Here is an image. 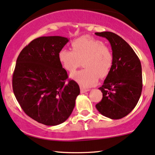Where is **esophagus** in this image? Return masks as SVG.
I'll use <instances>...</instances> for the list:
<instances>
[{
  "instance_id": "1",
  "label": "esophagus",
  "mask_w": 155,
  "mask_h": 155,
  "mask_svg": "<svg viewBox=\"0 0 155 155\" xmlns=\"http://www.w3.org/2000/svg\"><path fill=\"white\" fill-rule=\"evenodd\" d=\"M87 91H89V89H85V88H83V87H81V93H84L85 92H87Z\"/></svg>"
}]
</instances>
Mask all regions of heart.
Segmentation results:
<instances>
[{"label": "heart", "instance_id": "1", "mask_svg": "<svg viewBox=\"0 0 155 155\" xmlns=\"http://www.w3.org/2000/svg\"><path fill=\"white\" fill-rule=\"evenodd\" d=\"M71 47L72 51L61 49L58 59L62 68L69 72H74L84 60L85 68L71 74L82 87L93 86L98 83L100 76L108 75L113 64V54L101 40L83 36L72 41Z\"/></svg>", "mask_w": 155, "mask_h": 155}]
</instances>
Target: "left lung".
<instances>
[{
	"label": "left lung",
	"instance_id": "obj_1",
	"mask_svg": "<svg viewBox=\"0 0 155 155\" xmlns=\"http://www.w3.org/2000/svg\"><path fill=\"white\" fill-rule=\"evenodd\" d=\"M95 34L106 38L113 51L112 67L99 87L102 100L95 107L103 116L119 119L135 108L142 94V65L133 49L121 37L110 31Z\"/></svg>",
	"mask_w": 155,
	"mask_h": 155
}]
</instances>
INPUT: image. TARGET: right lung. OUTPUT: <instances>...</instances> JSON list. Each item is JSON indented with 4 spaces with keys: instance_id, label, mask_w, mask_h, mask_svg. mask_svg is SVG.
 I'll return each mask as SVG.
<instances>
[{
    "instance_id": "1",
    "label": "right lung",
    "mask_w": 155,
    "mask_h": 155,
    "mask_svg": "<svg viewBox=\"0 0 155 155\" xmlns=\"http://www.w3.org/2000/svg\"><path fill=\"white\" fill-rule=\"evenodd\" d=\"M69 41L52 36L34 39L22 49L13 74V91L26 115L39 123L56 126L68 119L80 94L69 80L58 54Z\"/></svg>"
}]
</instances>
